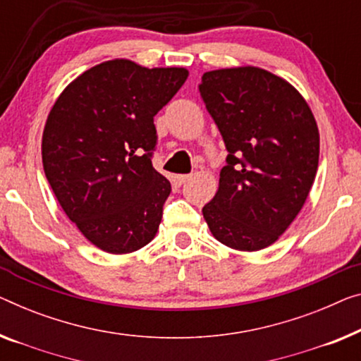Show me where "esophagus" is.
<instances>
[{"instance_id": "esophagus-1", "label": "esophagus", "mask_w": 361, "mask_h": 361, "mask_svg": "<svg viewBox=\"0 0 361 361\" xmlns=\"http://www.w3.org/2000/svg\"><path fill=\"white\" fill-rule=\"evenodd\" d=\"M175 180H176V183H178V185H183V183L191 180V175H176Z\"/></svg>"}]
</instances>
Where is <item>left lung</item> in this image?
<instances>
[{"label":"left lung","mask_w":361,"mask_h":361,"mask_svg":"<svg viewBox=\"0 0 361 361\" xmlns=\"http://www.w3.org/2000/svg\"><path fill=\"white\" fill-rule=\"evenodd\" d=\"M199 92L228 150L204 219L228 248H267L313 186L319 162L313 111L292 84L255 66L204 73Z\"/></svg>","instance_id":"1"}]
</instances>
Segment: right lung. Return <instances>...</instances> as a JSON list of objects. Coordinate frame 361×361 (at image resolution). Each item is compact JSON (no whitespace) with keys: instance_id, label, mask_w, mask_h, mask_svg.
<instances>
[{"instance_id":"add662e5","label":"right lung","mask_w":361,"mask_h":361,"mask_svg":"<svg viewBox=\"0 0 361 361\" xmlns=\"http://www.w3.org/2000/svg\"><path fill=\"white\" fill-rule=\"evenodd\" d=\"M186 79L185 68L111 60L80 74L51 106L43 170L64 214L97 248L126 255L157 233L171 186L152 166L154 116Z\"/></svg>"}]
</instances>
